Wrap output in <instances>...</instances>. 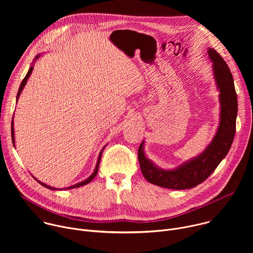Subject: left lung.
I'll use <instances>...</instances> for the list:
<instances>
[{
    "mask_svg": "<svg viewBox=\"0 0 253 253\" xmlns=\"http://www.w3.org/2000/svg\"><path fill=\"white\" fill-rule=\"evenodd\" d=\"M216 87L219 91L220 122L212 141L198 156L175 169L165 170L156 166L144 152V141L138 149V160L143 176L148 182L168 189H190L206 180L227 155L235 135L237 95L231 72L223 58L208 48Z\"/></svg>",
    "mask_w": 253,
    "mask_h": 253,
    "instance_id": "obj_1",
    "label": "left lung"
}]
</instances>
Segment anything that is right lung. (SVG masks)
<instances>
[{"instance_id":"add662e5","label":"right lung","mask_w":253,"mask_h":253,"mask_svg":"<svg viewBox=\"0 0 253 253\" xmlns=\"http://www.w3.org/2000/svg\"><path fill=\"white\" fill-rule=\"evenodd\" d=\"M40 57V55H38V56H36V58H35V61L37 60L38 58ZM33 69H34V67H33V64H32V66L30 67V69H29V71H28V73H27V75L25 76V78L23 79V81H22V83H21V85H20V88H19V91H18V94H17V101H18V99H19V96L21 95V92L23 91V89H24V87H25V85H26V83H27V81H28V79H29V77H30V75L32 74V71H33ZM14 118V117H13ZM11 132H12V141H13V145L15 146V132H14V121L12 120V126H11ZM104 148L105 147H103V149L101 150V152H100V154H99V157H98V160H97V164H96V167H95V170H94V172L86 179V180H84V181H81V182H79V183H77V184H75V185H72V186H70V187H68V188H65V189H73V188H77V187H81V186H83V185H86V184H88V183H90L92 180L94 179V177L97 175V173H98V168H99V163H100V160H101V156H102V152H103V150H104ZM35 178V177H34ZM36 179V178H35ZM37 180V181L41 184V185H43L44 187H46V188H48V189H51V190H57V188H55V187H52V186H49V185H47V184H45V183H43V182H41V181H39L38 179H36Z\"/></svg>"}]
</instances>
